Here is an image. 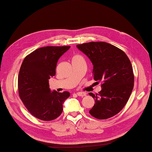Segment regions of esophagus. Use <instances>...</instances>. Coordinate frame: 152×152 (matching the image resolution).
Segmentation results:
<instances>
[{
    "label": "esophagus",
    "instance_id": "esophagus-1",
    "mask_svg": "<svg viewBox=\"0 0 152 152\" xmlns=\"http://www.w3.org/2000/svg\"><path fill=\"white\" fill-rule=\"evenodd\" d=\"M77 96L80 97H84L86 96V93H85V92H78L77 93Z\"/></svg>",
    "mask_w": 152,
    "mask_h": 152
}]
</instances>
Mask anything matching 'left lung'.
<instances>
[{"label":"left lung","mask_w":152,"mask_h":152,"mask_svg":"<svg viewBox=\"0 0 152 152\" xmlns=\"http://www.w3.org/2000/svg\"><path fill=\"white\" fill-rule=\"evenodd\" d=\"M94 65L93 77L102 82V90L95 95V104L90 114L98 119H107L118 113L126 104L134 82L132 66L123 50L103 41L77 45Z\"/></svg>","instance_id":"left-lung-1"}]
</instances>
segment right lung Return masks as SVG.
I'll return each mask as SVG.
<instances>
[{"instance_id":"obj_1","label":"right lung","mask_w":152,"mask_h":152,"mask_svg":"<svg viewBox=\"0 0 152 152\" xmlns=\"http://www.w3.org/2000/svg\"><path fill=\"white\" fill-rule=\"evenodd\" d=\"M70 46H47L27 55L21 65L18 86L21 100L30 113L39 119L49 121L58 117L68 91H50L49 80L56 74L59 58Z\"/></svg>"}]
</instances>
